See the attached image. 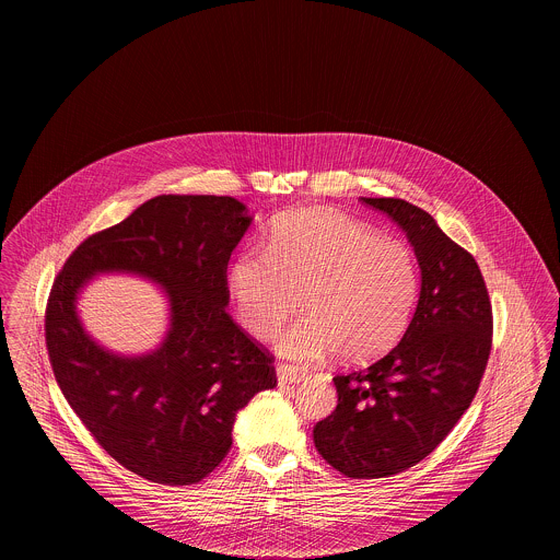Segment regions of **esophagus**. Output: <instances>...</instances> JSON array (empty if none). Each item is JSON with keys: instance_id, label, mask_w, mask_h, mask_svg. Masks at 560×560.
Instances as JSON below:
<instances>
[{"instance_id": "esophagus-1", "label": "esophagus", "mask_w": 560, "mask_h": 560, "mask_svg": "<svg viewBox=\"0 0 560 560\" xmlns=\"http://www.w3.org/2000/svg\"><path fill=\"white\" fill-rule=\"evenodd\" d=\"M276 373H278V383H280V385H289V383H301L307 380V373H303V371L294 369V366H291V364H278Z\"/></svg>"}]
</instances>
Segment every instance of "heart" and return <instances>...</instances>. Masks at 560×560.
<instances>
[{
	"instance_id": "obj_1",
	"label": "heart",
	"mask_w": 560,
	"mask_h": 560,
	"mask_svg": "<svg viewBox=\"0 0 560 560\" xmlns=\"http://www.w3.org/2000/svg\"><path fill=\"white\" fill-rule=\"evenodd\" d=\"M242 326L266 339L303 301L305 316L276 339L299 362L328 353L366 362L392 350L411 324L421 273L411 248L352 217L303 208L278 219L267 250H242L228 269Z\"/></svg>"
}]
</instances>
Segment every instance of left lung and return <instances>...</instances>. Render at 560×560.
Returning a JSON list of instances; mask_svg holds the SVG:
<instances>
[{"label": "left lung", "mask_w": 560, "mask_h": 560, "mask_svg": "<svg viewBox=\"0 0 560 560\" xmlns=\"http://www.w3.org/2000/svg\"><path fill=\"white\" fill-rule=\"evenodd\" d=\"M362 202L409 237L421 293L392 352L332 377L339 402L314 442L348 478H385L428 457L468 411L491 353L493 310L476 259L425 210L398 198Z\"/></svg>", "instance_id": "left-lung-1"}]
</instances>
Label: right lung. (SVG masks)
Returning <instances> with one entry per match:
<instances>
[{
  "mask_svg": "<svg viewBox=\"0 0 560 560\" xmlns=\"http://www.w3.org/2000/svg\"><path fill=\"white\" fill-rule=\"evenodd\" d=\"M250 225L230 196H158L118 225L86 237L46 303V348L69 407L119 466L185 487L232 448L236 412L276 387L273 355L225 312L228 264ZM132 270L172 299L165 343L141 359L98 349L74 314L94 272Z\"/></svg>",
  "mask_w": 560,
  "mask_h": 560,
  "instance_id": "1",
  "label": "right lung"
}]
</instances>
